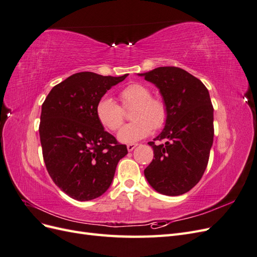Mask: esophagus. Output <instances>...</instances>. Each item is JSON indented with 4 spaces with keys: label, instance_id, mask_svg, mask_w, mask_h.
Masks as SVG:
<instances>
[{
    "label": "esophagus",
    "instance_id": "obj_1",
    "mask_svg": "<svg viewBox=\"0 0 257 257\" xmlns=\"http://www.w3.org/2000/svg\"><path fill=\"white\" fill-rule=\"evenodd\" d=\"M138 146V144H128L127 146H126V148H127V151H133L135 148Z\"/></svg>",
    "mask_w": 257,
    "mask_h": 257
}]
</instances>
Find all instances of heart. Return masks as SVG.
Returning a JSON list of instances; mask_svg holds the SVG:
<instances>
[{
	"mask_svg": "<svg viewBox=\"0 0 257 257\" xmlns=\"http://www.w3.org/2000/svg\"><path fill=\"white\" fill-rule=\"evenodd\" d=\"M120 99L124 107H134L131 118L134 121L122 126L119 142L133 144L159 130L167 119V108L162 99L151 97L149 88L142 83H132L121 90ZM96 116L102 125L110 131L118 130L123 123L122 108L110 97H103L96 105Z\"/></svg>",
	"mask_w": 257,
	"mask_h": 257,
	"instance_id": "1",
	"label": "heart"
}]
</instances>
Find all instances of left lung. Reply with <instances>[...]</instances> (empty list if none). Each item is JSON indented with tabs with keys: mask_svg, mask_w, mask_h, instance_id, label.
Masks as SVG:
<instances>
[{
	"mask_svg": "<svg viewBox=\"0 0 257 257\" xmlns=\"http://www.w3.org/2000/svg\"><path fill=\"white\" fill-rule=\"evenodd\" d=\"M160 90L167 108L165 126L150 142L154 159L145 169L152 188L168 196L189 192L203 177L213 143V107L209 91L182 68L162 66L138 74Z\"/></svg>",
	"mask_w": 257,
	"mask_h": 257,
	"instance_id": "1",
	"label": "left lung"
}]
</instances>
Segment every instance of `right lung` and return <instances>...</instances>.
I'll use <instances>...</instances> for the list:
<instances>
[{
    "label": "right lung",
    "instance_id": "right-lung-1",
    "mask_svg": "<svg viewBox=\"0 0 257 257\" xmlns=\"http://www.w3.org/2000/svg\"><path fill=\"white\" fill-rule=\"evenodd\" d=\"M81 72L54 85L42 105L40 137L48 173L69 197L85 201L109 188L125 145L104 130L96 116L98 100L126 78Z\"/></svg>",
    "mask_w": 257,
    "mask_h": 257
}]
</instances>
